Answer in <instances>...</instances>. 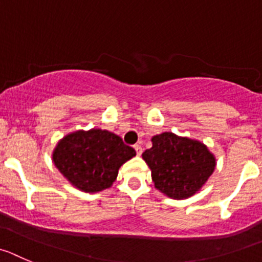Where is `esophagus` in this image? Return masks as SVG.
Listing matches in <instances>:
<instances>
[{
  "label": "esophagus",
  "mask_w": 262,
  "mask_h": 262,
  "mask_svg": "<svg viewBox=\"0 0 262 262\" xmlns=\"http://www.w3.org/2000/svg\"><path fill=\"white\" fill-rule=\"evenodd\" d=\"M134 150H136L137 155H141V154H142V146H141V145H134Z\"/></svg>",
  "instance_id": "34e87169"
}]
</instances>
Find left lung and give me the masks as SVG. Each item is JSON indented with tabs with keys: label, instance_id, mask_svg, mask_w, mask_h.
Segmentation results:
<instances>
[{
	"label": "left lung",
	"instance_id": "8db88e82",
	"mask_svg": "<svg viewBox=\"0 0 262 262\" xmlns=\"http://www.w3.org/2000/svg\"><path fill=\"white\" fill-rule=\"evenodd\" d=\"M152 147L142 154L155 187L173 199H186L199 191L216 167L204 143L170 132L152 137Z\"/></svg>",
	"mask_w": 262,
	"mask_h": 262
}]
</instances>
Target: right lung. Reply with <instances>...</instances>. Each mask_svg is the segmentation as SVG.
Wrapping results in <instances>:
<instances>
[{
	"instance_id": "right-lung-1",
	"label": "right lung",
	"mask_w": 262,
	"mask_h": 262,
	"mask_svg": "<svg viewBox=\"0 0 262 262\" xmlns=\"http://www.w3.org/2000/svg\"><path fill=\"white\" fill-rule=\"evenodd\" d=\"M136 156L116 134L102 129L77 130L58 142L53 161L72 186L85 192L111 187L119 168Z\"/></svg>"
}]
</instances>
